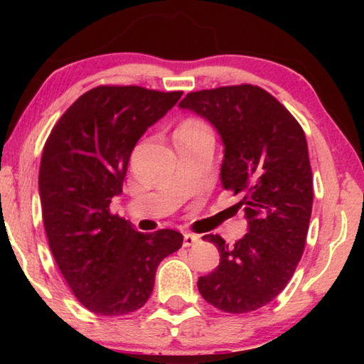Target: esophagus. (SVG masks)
<instances>
[{"mask_svg": "<svg viewBox=\"0 0 364 364\" xmlns=\"http://www.w3.org/2000/svg\"><path fill=\"white\" fill-rule=\"evenodd\" d=\"M197 241H199V236H197V234L184 232V237H183L184 247H191V245H194Z\"/></svg>", "mask_w": 364, "mask_h": 364, "instance_id": "obj_1", "label": "esophagus"}]
</instances>
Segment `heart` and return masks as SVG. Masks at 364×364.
<instances>
[{"instance_id": "heart-1", "label": "heart", "mask_w": 364, "mask_h": 364, "mask_svg": "<svg viewBox=\"0 0 364 364\" xmlns=\"http://www.w3.org/2000/svg\"><path fill=\"white\" fill-rule=\"evenodd\" d=\"M178 132H186V133H207V128L204 123L197 120H186L183 125L178 128Z\"/></svg>"}]
</instances>
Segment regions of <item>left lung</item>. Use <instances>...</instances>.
Instances as JSON below:
<instances>
[{
  "label": "left lung",
  "mask_w": 364,
  "mask_h": 364,
  "mask_svg": "<svg viewBox=\"0 0 364 364\" xmlns=\"http://www.w3.org/2000/svg\"><path fill=\"white\" fill-rule=\"evenodd\" d=\"M180 109L205 119L225 147L220 176L241 196L237 208L247 234L215 244L220 264L197 287L208 304L226 313H249L269 304L287 286L304 254L313 205V180L305 133L291 112L252 85L189 93Z\"/></svg>",
  "instance_id": "obj_1"
}]
</instances>
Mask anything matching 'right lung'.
Masks as SVG:
<instances>
[{
	"label": "right lung",
	"instance_id": "obj_1",
	"mask_svg": "<svg viewBox=\"0 0 364 364\" xmlns=\"http://www.w3.org/2000/svg\"><path fill=\"white\" fill-rule=\"evenodd\" d=\"M181 95L97 86L65 110L43 149L38 189L49 249L73 295L97 315L143 306L159 263L183 244L181 232H139L109 210L133 147Z\"/></svg>",
	"mask_w": 364,
	"mask_h": 364
}]
</instances>
